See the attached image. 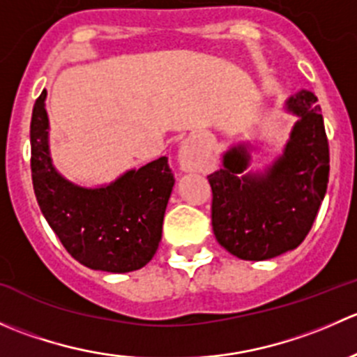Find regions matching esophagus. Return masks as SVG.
Segmentation results:
<instances>
[{
  "label": "esophagus",
  "mask_w": 357,
  "mask_h": 357,
  "mask_svg": "<svg viewBox=\"0 0 357 357\" xmlns=\"http://www.w3.org/2000/svg\"><path fill=\"white\" fill-rule=\"evenodd\" d=\"M179 164H181V167L186 169V171H192V158H190L188 149H185V146H181V150H179Z\"/></svg>",
  "instance_id": "esophagus-1"
}]
</instances>
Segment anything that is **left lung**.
Masks as SVG:
<instances>
[{"mask_svg": "<svg viewBox=\"0 0 357 357\" xmlns=\"http://www.w3.org/2000/svg\"><path fill=\"white\" fill-rule=\"evenodd\" d=\"M312 93L290 98L301 117L291 139L262 178L240 172L248 164L245 149L225 155V169L207 176L212 190L215 240L245 261H264L298 247L307 236L326 193L330 150L321 107Z\"/></svg>", "mask_w": 357, "mask_h": 357, "instance_id": "8db88e82", "label": "left lung"}]
</instances>
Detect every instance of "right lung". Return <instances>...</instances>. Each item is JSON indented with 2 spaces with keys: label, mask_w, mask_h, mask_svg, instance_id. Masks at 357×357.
<instances>
[{
  "label": "right lung",
  "mask_w": 357,
  "mask_h": 357,
  "mask_svg": "<svg viewBox=\"0 0 357 357\" xmlns=\"http://www.w3.org/2000/svg\"><path fill=\"white\" fill-rule=\"evenodd\" d=\"M46 89L31 119V171L36 200L48 225L75 261L91 269L129 273L155 255L162 221L174 186L167 157L129 171L98 190L66 181L48 155Z\"/></svg>",
  "instance_id": "obj_1"
}]
</instances>
